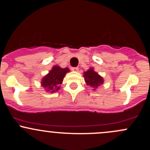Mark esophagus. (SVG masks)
<instances>
[{"mask_svg": "<svg viewBox=\"0 0 150 150\" xmlns=\"http://www.w3.org/2000/svg\"><path fill=\"white\" fill-rule=\"evenodd\" d=\"M71 70L72 71H75V72H77V71H78V70H79V68H78V67H72Z\"/></svg>", "mask_w": 150, "mask_h": 150, "instance_id": "esophagus-1", "label": "esophagus"}]
</instances>
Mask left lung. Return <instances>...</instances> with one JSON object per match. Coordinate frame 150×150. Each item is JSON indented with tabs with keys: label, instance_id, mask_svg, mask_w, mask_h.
<instances>
[{
	"label": "left lung",
	"instance_id": "left-lung-1",
	"mask_svg": "<svg viewBox=\"0 0 150 150\" xmlns=\"http://www.w3.org/2000/svg\"><path fill=\"white\" fill-rule=\"evenodd\" d=\"M83 77L86 85L92 88L93 91H96V88L104 83L103 78L93 67H90L87 71L83 72Z\"/></svg>",
	"mask_w": 150,
	"mask_h": 150
}]
</instances>
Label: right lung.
I'll list each match as a JSON object with an SVG mask.
<instances>
[{
    "mask_svg": "<svg viewBox=\"0 0 150 150\" xmlns=\"http://www.w3.org/2000/svg\"><path fill=\"white\" fill-rule=\"evenodd\" d=\"M70 72L68 67L62 68L58 65L53 66L48 74L42 78L41 80V86L45 89L47 92L54 93L60 89L64 76Z\"/></svg>",
    "mask_w": 150,
    "mask_h": 150,
    "instance_id": "obj_1",
    "label": "right lung"
}]
</instances>
